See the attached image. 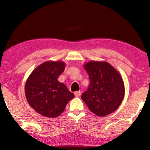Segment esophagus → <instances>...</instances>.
Listing matches in <instances>:
<instances>
[{"label":"esophagus","mask_w":150,"mask_h":150,"mask_svg":"<svg viewBox=\"0 0 150 150\" xmlns=\"http://www.w3.org/2000/svg\"><path fill=\"white\" fill-rule=\"evenodd\" d=\"M80 95H81V92L80 91H76L75 93V97H79V96H80Z\"/></svg>","instance_id":"esophagus-1"}]
</instances>
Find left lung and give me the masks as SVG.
<instances>
[{
  "label": "left lung",
  "instance_id": "8db88e82",
  "mask_svg": "<svg viewBox=\"0 0 150 150\" xmlns=\"http://www.w3.org/2000/svg\"><path fill=\"white\" fill-rule=\"evenodd\" d=\"M84 68L90 78V85L82 95V100L98 116L112 113L124 99L125 85L120 74L105 61H90Z\"/></svg>",
  "mask_w": 150,
  "mask_h": 150
}]
</instances>
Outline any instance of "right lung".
Masks as SVG:
<instances>
[{"label":"right lung","mask_w":150,"mask_h":150,"mask_svg":"<svg viewBox=\"0 0 150 150\" xmlns=\"http://www.w3.org/2000/svg\"><path fill=\"white\" fill-rule=\"evenodd\" d=\"M65 64L62 61H46L31 72L25 85V93L30 106L47 117H56L63 112L66 105L75 97L57 78Z\"/></svg>","instance_id":"1"}]
</instances>
